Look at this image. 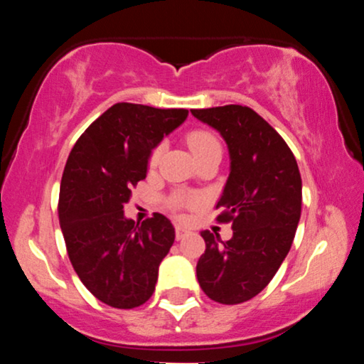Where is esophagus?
<instances>
[{"label": "esophagus", "mask_w": 364, "mask_h": 364, "mask_svg": "<svg viewBox=\"0 0 364 364\" xmlns=\"http://www.w3.org/2000/svg\"><path fill=\"white\" fill-rule=\"evenodd\" d=\"M174 231H176V240H183V237H185L188 232V229L185 228V225H181V224H176V228H174Z\"/></svg>", "instance_id": "1"}]
</instances>
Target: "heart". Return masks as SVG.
<instances>
[{
	"label": "heart",
	"instance_id": "heart-1",
	"mask_svg": "<svg viewBox=\"0 0 364 364\" xmlns=\"http://www.w3.org/2000/svg\"><path fill=\"white\" fill-rule=\"evenodd\" d=\"M186 141H188V147H190L191 152H193V156L196 157V161L208 156V154H212V152H220L219 140H217L210 132H205V129H195V132L188 133ZM161 152H162L161 145L152 150V154H150V161H149L150 166L157 164L159 157H161ZM169 203L174 208L193 207L198 203V198H196L195 195H190V193H174L173 196H171Z\"/></svg>",
	"mask_w": 364,
	"mask_h": 364
}]
</instances>
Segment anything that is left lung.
I'll return each mask as SVG.
<instances>
[{
  "instance_id": "1",
  "label": "left lung",
  "mask_w": 364,
  "mask_h": 364,
  "mask_svg": "<svg viewBox=\"0 0 364 364\" xmlns=\"http://www.w3.org/2000/svg\"><path fill=\"white\" fill-rule=\"evenodd\" d=\"M220 133L231 169L217 219L232 223V237L202 231L205 253L196 279L210 299L245 303L267 287L289 253L301 217V174L291 149L253 109L237 104L191 109Z\"/></svg>"
}]
</instances>
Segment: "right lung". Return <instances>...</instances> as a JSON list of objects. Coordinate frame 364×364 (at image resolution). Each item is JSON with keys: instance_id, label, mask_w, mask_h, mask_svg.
Here are the masks:
<instances>
[{"instance_id": "1", "label": "right lung", "mask_w": 364, "mask_h": 364, "mask_svg": "<svg viewBox=\"0 0 364 364\" xmlns=\"http://www.w3.org/2000/svg\"><path fill=\"white\" fill-rule=\"evenodd\" d=\"M186 116V109L118 102L82 133L66 161L58 203L66 252L83 286L112 308L147 301L174 243L168 217L156 212L139 224L123 207L147 176L152 150Z\"/></svg>"}]
</instances>
